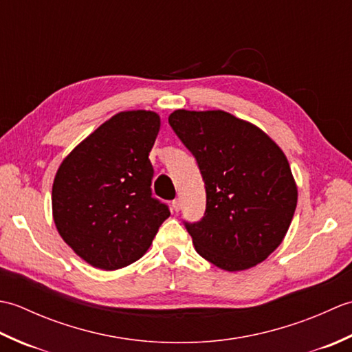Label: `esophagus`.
<instances>
[{
	"mask_svg": "<svg viewBox=\"0 0 352 352\" xmlns=\"http://www.w3.org/2000/svg\"><path fill=\"white\" fill-rule=\"evenodd\" d=\"M172 208H174V212H180L182 208V199L180 198H175L172 201Z\"/></svg>",
	"mask_w": 352,
	"mask_h": 352,
	"instance_id": "esophagus-1",
	"label": "esophagus"
}]
</instances>
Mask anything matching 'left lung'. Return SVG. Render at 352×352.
<instances>
[{
  "label": "left lung",
  "mask_w": 352,
  "mask_h": 352,
  "mask_svg": "<svg viewBox=\"0 0 352 352\" xmlns=\"http://www.w3.org/2000/svg\"><path fill=\"white\" fill-rule=\"evenodd\" d=\"M168 121L195 157L206 188L204 216L184 221L197 252L230 272L267 258L286 236L298 199L280 146L222 110H175Z\"/></svg>",
  "instance_id": "1"
}]
</instances>
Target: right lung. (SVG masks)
<instances>
[{
  "instance_id": "1",
  "label": "right lung",
  "mask_w": 352,
  "mask_h": 352,
  "mask_svg": "<svg viewBox=\"0 0 352 352\" xmlns=\"http://www.w3.org/2000/svg\"><path fill=\"white\" fill-rule=\"evenodd\" d=\"M159 130L154 111H121L58 168L52 216L63 241L89 265L115 271L134 263L169 218V207L151 190L148 155Z\"/></svg>"
}]
</instances>
